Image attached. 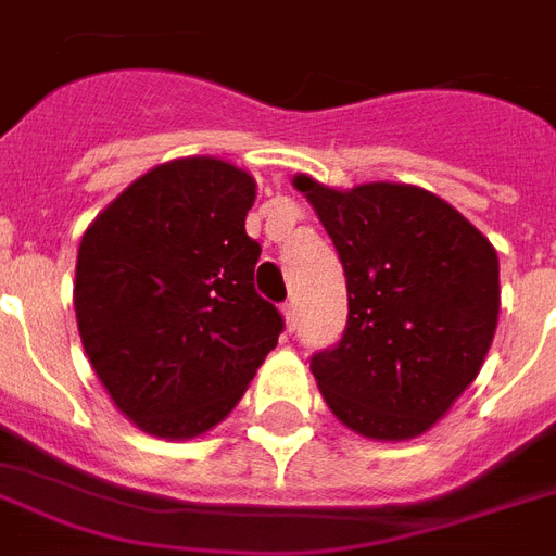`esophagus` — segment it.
Returning a JSON list of instances; mask_svg holds the SVG:
<instances>
[{"mask_svg":"<svg viewBox=\"0 0 556 556\" xmlns=\"http://www.w3.org/2000/svg\"><path fill=\"white\" fill-rule=\"evenodd\" d=\"M281 313H283V323H287V331H293L295 328V304L287 302L281 307Z\"/></svg>","mask_w":556,"mask_h":556,"instance_id":"esophagus-1","label":"esophagus"}]
</instances>
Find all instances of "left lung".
<instances>
[{"label":"left lung","instance_id":"1","mask_svg":"<svg viewBox=\"0 0 556 556\" xmlns=\"http://www.w3.org/2000/svg\"><path fill=\"white\" fill-rule=\"evenodd\" d=\"M293 187L340 254L349 325L311 372L337 419L402 442L452 410L490 352L501 311L498 254L466 216L416 184Z\"/></svg>","mask_w":556,"mask_h":556}]
</instances>
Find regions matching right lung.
Masks as SVG:
<instances>
[{
    "label": "right lung",
    "instance_id": "add662e5",
    "mask_svg": "<svg viewBox=\"0 0 556 556\" xmlns=\"http://www.w3.org/2000/svg\"><path fill=\"white\" fill-rule=\"evenodd\" d=\"M257 184L223 157L157 164L87 225L75 319L116 410L161 440L216 428L278 345L245 233Z\"/></svg>",
    "mask_w": 556,
    "mask_h": 556
}]
</instances>
